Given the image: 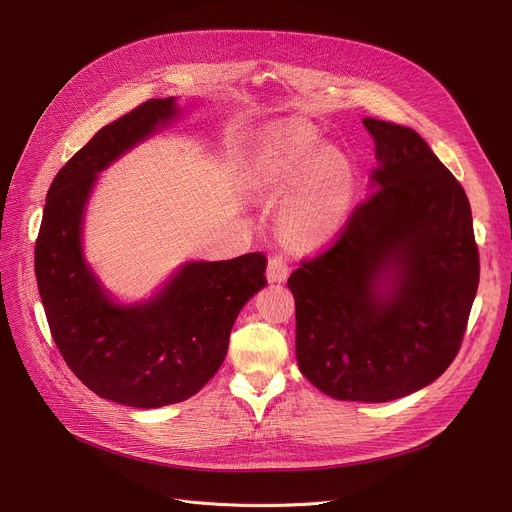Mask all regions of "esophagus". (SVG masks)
I'll return each mask as SVG.
<instances>
[{
  "label": "esophagus",
  "instance_id": "esophagus-1",
  "mask_svg": "<svg viewBox=\"0 0 512 512\" xmlns=\"http://www.w3.org/2000/svg\"><path fill=\"white\" fill-rule=\"evenodd\" d=\"M288 274H290V267L284 257L280 255L270 257V261H267V282H278V284L286 282Z\"/></svg>",
  "mask_w": 512,
  "mask_h": 512
}]
</instances>
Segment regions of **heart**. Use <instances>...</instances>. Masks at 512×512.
Listing matches in <instances>:
<instances>
[{"label": "heart", "mask_w": 512, "mask_h": 512, "mask_svg": "<svg viewBox=\"0 0 512 512\" xmlns=\"http://www.w3.org/2000/svg\"><path fill=\"white\" fill-rule=\"evenodd\" d=\"M247 186L267 201H280L278 226L297 247L334 240L355 209L357 182L351 159L338 147L321 145L301 122L267 128L245 168Z\"/></svg>", "instance_id": "1"}]
</instances>
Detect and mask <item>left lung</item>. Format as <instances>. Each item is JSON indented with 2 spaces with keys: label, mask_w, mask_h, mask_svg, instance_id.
Wrapping results in <instances>:
<instances>
[{
  "label": "left lung",
  "mask_w": 512,
  "mask_h": 512,
  "mask_svg": "<svg viewBox=\"0 0 512 512\" xmlns=\"http://www.w3.org/2000/svg\"><path fill=\"white\" fill-rule=\"evenodd\" d=\"M375 145L369 199L336 245L288 278L297 363L336 400L388 402L448 369L479 284L463 186L413 128L363 118Z\"/></svg>",
  "instance_id": "1"
}]
</instances>
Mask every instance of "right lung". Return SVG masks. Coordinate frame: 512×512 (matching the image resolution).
<instances>
[{
    "label": "right lung",
    "instance_id": "right-lung-1",
    "mask_svg": "<svg viewBox=\"0 0 512 512\" xmlns=\"http://www.w3.org/2000/svg\"><path fill=\"white\" fill-rule=\"evenodd\" d=\"M176 97L151 99L103 126L53 178L35 245V276L53 340L97 396L159 409L197 394L226 359L240 309L265 284L267 259L184 261L151 297L122 303L85 255L97 178L180 120Z\"/></svg>",
    "mask_w": 512,
    "mask_h": 512
}]
</instances>
